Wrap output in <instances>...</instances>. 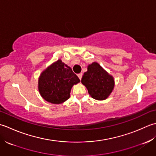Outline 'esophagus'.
<instances>
[{
    "mask_svg": "<svg viewBox=\"0 0 156 156\" xmlns=\"http://www.w3.org/2000/svg\"><path fill=\"white\" fill-rule=\"evenodd\" d=\"M77 76H78V77L79 78V79H81V78H82V76H83V74L82 73H79V74H78L77 75Z\"/></svg>",
    "mask_w": 156,
    "mask_h": 156,
    "instance_id": "1",
    "label": "esophagus"
}]
</instances>
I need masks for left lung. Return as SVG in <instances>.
I'll use <instances>...</instances> for the list:
<instances>
[{"label": "left lung", "mask_w": 156, "mask_h": 156, "mask_svg": "<svg viewBox=\"0 0 156 156\" xmlns=\"http://www.w3.org/2000/svg\"><path fill=\"white\" fill-rule=\"evenodd\" d=\"M81 83L87 88L91 97L97 100H106L115 85L113 76L97 62L87 66V71L84 73Z\"/></svg>", "instance_id": "obj_1"}]
</instances>
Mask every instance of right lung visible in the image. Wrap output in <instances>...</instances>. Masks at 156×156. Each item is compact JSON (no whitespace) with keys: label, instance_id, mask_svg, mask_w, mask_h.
I'll list each match as a JSON object with an SVG mask.
<instances>
[{"label":"right lung","instance_id":"obj_1","mask_svg":"<svg viewBox=\"0 0 156 156\" xmlns=\"http://www.w3.org/2000/svg\"><path fill=\"white\" fill-rule=\"evenodd\" d=\"M79 82L80 79L71 68L58 59L41 73L37 88L44 100L60 104L69 99L73 86Z\"/></svg>","mask_w":156,"mask_h":156}]
</instances>
